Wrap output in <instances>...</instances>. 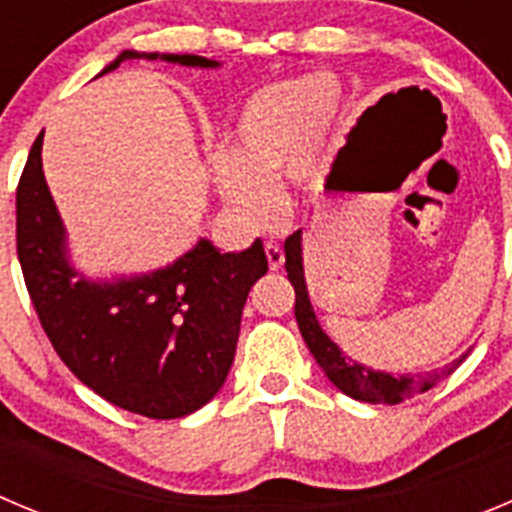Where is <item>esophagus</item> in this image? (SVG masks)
I'll use <instances>...</instances> for the list:
<instances>
[{"label":"esophagus","instance_id":"34e87169","mask_svg":"<svg viewBox=\"0 0 512 512\" xmlns=\"http://www.w3.org/2000/svg\"><path fill=\"white\" fill-rule=\"evenodd\" d=\"M265 255H267V265H270V270H280V267H283L285 252L278 242H267Z\"/></svg>","mask_w":512,"mask_h":512}]
</instances>
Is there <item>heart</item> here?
Returning a JSON list of instances; mask_svg holds the SVG:
<instances>
[{
    "label": "heart",
    "instance_id": "heart-1",
    "mask_svg": "<svg viewBox=\"0 0 512 512\" xmlns=\"http://www.w3.org/2000/svg\"><path fill=\"white\" fill-rule=\"evenodd\" d=\"M334 114V94L316 76L280 78L250 94L214 163V186L250 229L280 211V178L301 176Z\"/></svg>",
    "mask_w": 512,
    "mask_h": 512
}]
</instances>
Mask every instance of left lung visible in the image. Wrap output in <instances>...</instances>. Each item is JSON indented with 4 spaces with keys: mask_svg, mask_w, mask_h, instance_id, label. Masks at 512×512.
<instances>
[{
    "mask_svg": "<svg viewBox=\"0 0 512 512\" xmlns=\"http://www.w3.org/2000/svg\"><path fill=\"white\" fill-rule=\"evenodd\" d=\"M285 270H288V280L296 290V321L301 329L303 342L311 349L313 359L319 362L321 370L326 372L336 388L342 390L344 395L362 403H403L405 398H411L416 393H426L431 390L439 380L449 377L451 372L462 365L467 354L459 359L444 365L441 370L426 372V375H390V372L372 370V367L359 365L354 359H349L342 349L331 342L326 331L321 329L316 313H313L311 301H308V288L306 278H303V247H301V229L290 234L285 239Z\"/></svg>",
    "mask_w": 512,
    "mask_h": 512,
    "instance_id": "1",
    "label": "left lung"
}]
</instances>
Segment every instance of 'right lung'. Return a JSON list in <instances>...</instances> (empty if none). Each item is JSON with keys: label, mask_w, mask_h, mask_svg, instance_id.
Listing matches in <instances>:
<instances>
[{"label": "right lung", "mask_w": 512, "mask_h": 512, "mask_svg": "<svg viewBox=\"0 0 512 512\" xmlns=\"http://www.w3.org/2000/svg\"><path fill=\"white\" fill-rule=\"evenodd\" d=\"M132 58L219 66L201 55L122 50L101 73ZM40 150L43 135L17 186V257L53 349L86 388L124 411L158 421L199 411L232 367L247 293L267 273L262 242L219 252L199 239L153 273L89 280L68 260L66 229L45 183Z\"/></svg>", "instance_id": "add662e5"}]
</instances>
